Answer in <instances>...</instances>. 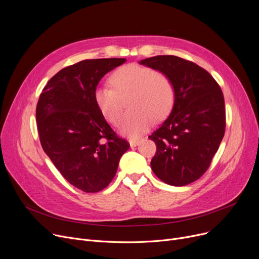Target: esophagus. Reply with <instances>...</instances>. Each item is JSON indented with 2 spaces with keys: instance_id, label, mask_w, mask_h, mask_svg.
I'll return each instance as SVG.
<instances>
[{
  "instance_id": "1",
  "label": "esophagus",
  "mask_w": 259,
  "mask_h": 259,
  "mask_svg": "<svg viewBox=\"0 0 259 259\" xmlns=\"http://www.w3.org/2000/svg\"><path fill=\"white\" fill-rule=\"evenodd\" d=\"M140 142H141V140H139V139H130V140H129V144H130V147H131V148H134V147H136L137 145L140 144Z\"/></svg>"
}]
</instances>
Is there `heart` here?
<instances>
[{"label": "heart", "mask_w": 259, "mask_h": 259, "mask_svg": "<svg viewBox=\"0 0 259 259\" xmlns=\"http://www.w3.org/2000/svg\"><path fill=\"white\" fill-rule=\"evenodd\" d=\"M110 83L95 89L94 100L102 116L116 125L122 114V99L131 96L127 113L119 124V132L136 137L145 132L152 120L165 118L175 102V89L170 79L151 67L127 64L111 75Z\"/></svg>", "instance_id": "1"}]
</instances>
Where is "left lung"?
<instances>
[{
    "label": "left lung",
    "mask_w": 259,
    "mask_h": 259,
    "mask_svg": "<svg viewBox=\"0 0 259 259\" xmlns=\"http://www.w3.org/2000/svg\"><path fill=\"white\" fill-rule=\"evenodd\" d=\"M166 75L175 89L169 116L149 139L156 144L151 167L161 181L184 186L207 168L225 134V101L213 77L198 64L173 55L140 61Z\"/></svg>",
    "instance_id": "1"
}]
</instances>
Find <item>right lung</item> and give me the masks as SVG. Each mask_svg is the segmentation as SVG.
<instances>
[{
    "mask_svg": "<svg viewBox=\"0 0 259 259\" xmlns=\"http://www.w3.org/2000/svg\"><path fill=\"white\" fill-rule=\"evenodd\" d=\"M125 58L86 59L52 77L36 106L39 141L61 175L85 193L104 189L129 149L96 106L100 80Z\"/></svg>",
    "mask_w": 259,
    "mask_h": 259,
    "instance_id": "add662e5",
    "label": "right lung"
}]
</instances>
